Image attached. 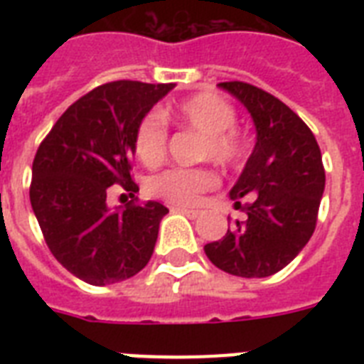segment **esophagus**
Returning <instances> with one entry per match:
<instances>
[{
  "label": "esophagus",
  "instance_id": "esophagus-1",
  "mask_svg": "<svg viewBox=\"0 0 364 364\" xmlns=\"http://www.w3.org/2000/svg\"><path fill=\"white\" fill-rule=\"evenodd\" d=\"M171 211H177V213H183V215L191 217V219H196L200 215L198 210H188V208H183V205H173Z\"/></svg>",
  "mask_w": 364,
  "mask_h": 364
}]
</instances>
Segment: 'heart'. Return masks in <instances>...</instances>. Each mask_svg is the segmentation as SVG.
I'll list each match as a JSON object with an SVG mask.
<instances>
[{
  "instance_id": "1",
  "label": "heart",
  "mask_w": 364,
  "mask_h": 364,
  "mask_svg": "<svg viewBox=\"0 0 364 364\" xmlns=\"http://www.w3.org/2000/svg\"><path fill=\"white\" fill-rule=\"evenodd\" d=\"M164 119L177 122L200 136L198 159H208L223 168L242 162L245 139L236 124V109L213 92H200L164 111ZM168 132L156 115H149L137 126L134 149L145 166H156L166 154ZM215 185V176L205 168L164 171L153 181V193L171 204H196L205 191Z\"/></svg>"
}]
</instances>
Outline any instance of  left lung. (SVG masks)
I'll list each match as a JSON object with an SVG mask.
<instances>
[{
  "label": "left lung",
  "mask_w": 364,
  "mask_h": 364,
  "mask_svg": "<svg viewBox=\"0 0 364 364\" xmlns=\"http://www.w3.org/2000/svg\"><path fill=\"white\" fill-rule=\"evenodd\" d=\"M253 119L257 141L230 188L247 213L219 242L204 245L208 259L232 276L268 277L291 262L316 230L325 191L321 151L311 130L272 94L247 82H219ZM247 205H241V198Z\"/></svg>",
  "instance_id": "left-lung-1"
}]
</instances>
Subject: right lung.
Masks as SVG:
<instances>
[{
	"label": "right lung",
	"mask_w": 364,
	"mask_h": 364,
	"mask_svg": "<svg viewBox=\"0 0 364 364\" xmlns=\"http://www.w3.org/2000/svg\"><path fill=\"white\" fill-rule=\"evenodd\" d=\"M176 85L115 81L85 94L37 149L30 202L50 253L90 285H111L147 266L168 208L109 205V187L134 191L137 126Z\"/></svg>",
	"instance_id": "obj_1"
}]
</instances>
